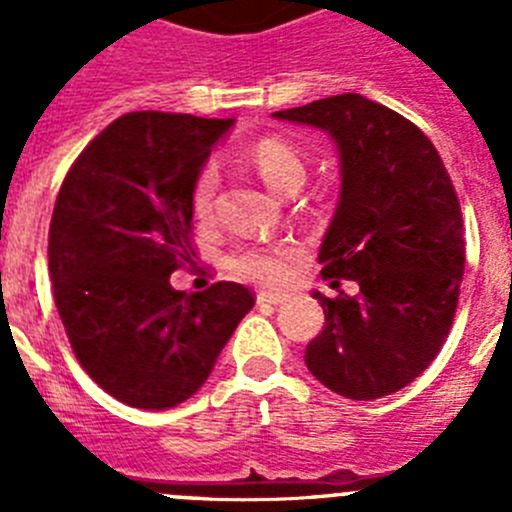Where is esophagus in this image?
<instances>
[{
    "mask_svg": "<svg viewBox=\"0 0 512 512\" xmlns=\"http://www.w3.org/2000/svg\"><path fill=\"white\" fill-rule=\"evenodd\" d=\"M256 300H259L261 305H284V302L289 300V295H284V292H259Z\"/></svg>",
    "mask_w": 512,
    "mask_h": 512,
    "instance_id": "obj_1",
    "label": "esophagus"
}]
</instances>
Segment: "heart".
Returning a JSON list of instances; mask_svg holds the SVG:
<instances>
[{"instance_id": "1", "label": "heart", "mask_w": 512, "mask_h": 512, "mask_svg": "<svg viewBox=\"0 0 512 512\" xmlns=\"http://www.w3.org/2000/svg\"><path fill=\"white\" fill-rule=\"evenodd\" d=\"M251 161L266 184L274 192L287 194L292 187H302L305 182V161L284 140L264 138L251 151ZM217 169L205 166L192 184V212L200 220L210 217L212 200H215ZM302 261V248L292 241L277 243H248L238 246L228 256V266L235 277L248 279L256 284H282L292 279Z\"/></svg>"}]
</instances>
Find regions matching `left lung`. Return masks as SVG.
I'll list each match as a JSON object with an SVG mask.
<instances>
[{"instance_id": "obj_1", "label": "left lung", "mask_w": 512, "mask_h": 512, "mask_svg": "<svg viewBox=\"0 0 512 512\" xmlns=\"http://www.w3.org/2000/svg\"><path fill=\"white\" fill-rule=\"evenodd\" d=\"M330 135L341 197L320 246L323 279L359 284L323 297L325 325L305 364L348 400L408 387L449 336L464 277L461 210L436 146L410 120L361 94L274 112Z\"/></svg>"}]
</instances>
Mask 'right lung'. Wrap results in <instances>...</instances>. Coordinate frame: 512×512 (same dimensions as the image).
<instances>
[{
	"instance_id": "obj_1",
	"label": "right lung",
	"mask_w": 512,
	"mask_h": 512,
	"mask_svg": "<svg viewBox=\"0 0 512 512\" xmlns=\"http://www.w3.org/2000/svg\"><path fill=\"white\" fill-rule=\"evenodd\" d=\"M235 120L130 112L76 158L58 192L48 269L89 377L130 408L166 410L207 382L253 307L243 284L176 292L192 261V184Z\"/></svg>"
}]
</instances>
